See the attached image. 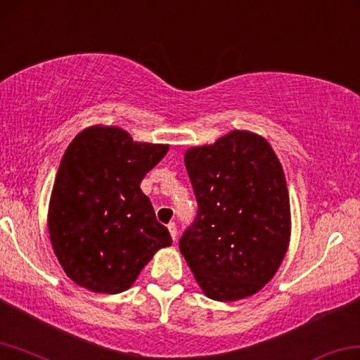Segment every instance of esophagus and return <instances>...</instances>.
Masks as SVG:
<instances>
[{"label":"esophagus","mask_w":360,"mask_h":360,"mask_svg":"<svg viewBox=\"0 0 360 360\" xmlns=\"http://www.w3.org/2000/svg\"><path fill=\"white\" fill-rule=\"evenodd\" d=\"M167 229H169L170 236H172V240L175 241V240H176V225H175V222H170V224L167 225Z\"/></svg>","instance_id":"34e87169"}]
</instances>
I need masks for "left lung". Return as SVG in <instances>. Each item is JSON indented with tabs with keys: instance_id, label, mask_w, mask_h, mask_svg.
Returning <instances> with one entry per match:
<instances>
[{
	"instance_id": "1",
	"label": "left lung",
	"mask_w": 360,
	"mask_h": 360,
	"mask_svg": "<svg viewBox=\"0 0 360 360\" xmlns=\"http://www.w3.org/2000/svg\"><path fill=\"white\" fill-rule=\"evenodd\" d=\"M186 172L198 201L180 252L204 295L245 300L274 278L290 246L291 211L283 167L264 136L231 130L188 148Z\"/></svg>"
}]
</instances>
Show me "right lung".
Segmentation results:
<instances>
[{
	"label": "right lung",
	"instance_id": "right-lung-1",
	"mask_svg": "<svg viewBox=\"0 0 360 360\" xmlns=\"http://www.w3.org/2000/svg\"><path fill=\"white\" fill-rule=\"evenodd\" d=\"M169 145L134 141L119 127L91 125L65 149L48 207L53 251L65 275L93 292L129 290L161 248L172 245L141 191Z\"/></svg>",
	"mask_w": 360,
	"mask_h": 360
}]
</instances>
